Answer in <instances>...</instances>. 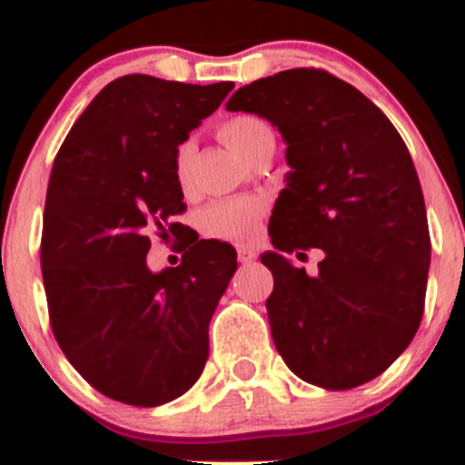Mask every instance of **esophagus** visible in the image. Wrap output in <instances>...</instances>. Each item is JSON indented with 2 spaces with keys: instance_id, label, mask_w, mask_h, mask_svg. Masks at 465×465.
<instances>
[{
  "instance_id": "1",
  "label": "esophagus",
  "mask_w": 465,
  "mask_h": 465,
  "mask_svg": "<svg viewBox=\"0 0 465 465\" xmlns=\"http://www.w3.org/2000/svg\"><path fill=\"white\" fill-rule=\"evenodd\" d=\"M236 255H238L240 264H251L255 260V251L251 247H244V244L236 247Z\"/></svg>"
}]
</instances>
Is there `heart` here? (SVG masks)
I'll return each instance as SVG.
<instances>
[{"label":"heart","mask_w":465,"mask_h":465,"mask_svg":"<svg viewBox=\"0 0 465 465\" xmlns=\"http://www.w3.org/2000/svg\"><path fill=\"white\" fill-rule=\"evenodd\" d=\"M218 137L232 151L242 154L244 159L258 146L275 142L273 129L264 117L253 114H238L227 117L218 126ZM194 140H183L174 148V177L183 190L190 188L192 162H194ZM264 214V201L258 196H238L212 203L201 214V229L205 236L221 240H247L253 236V229Z\"/></svg>","instance_id":"heart-1"}]
</instances>
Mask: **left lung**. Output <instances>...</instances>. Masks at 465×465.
<instances>
[{"mask_svg":"<svg viewBox=\"0 0 465 465\" xmlns=\"http://www.w3.org/2000/svg\"><path fill=\"white\" fill-rule=\"evenodd\" d=\"M227 111L273 122L288 143V185L260 255L275 348L311 385L351 389L409 348L424 314L430 238L418 173L396 126L325 69H286L244 84ZM323 248L308 278L280 250ZM303 255V253H300Z\"/></svg>","mask_w":465,"mask_h":465,"instance_id":"left-lung-1","label":"left lung"}]
</instances>
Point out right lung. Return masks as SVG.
I'll use <instances>...</instances> for the list:
<instances>
[{
  "label": "right lung",
  "instance_id": "right-lung-1",
  "mask_svg": "<svg viewBox=\"0 0 465 465\" xmlns=\"http://www.w3.org/2000/svg\"><path fill=\"white\" fill-rule=\"evenodd\" d=\"M233 83L115 78L74 122L47 183L41 273L63 354L95 391L157 407L194 385L207 328L236 271L216 240L183 247L151 273V238H179L183 192L174 148L221 106Z\"/></svg>",
  "mask_w": 465,
  "mask_h": 465
}]
</instances>
